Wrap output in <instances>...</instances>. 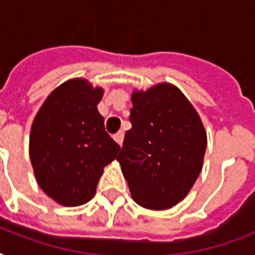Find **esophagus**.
Segmentation results:
<instances>
[{
  "label": "esophagus",
  "mask_w": 255,
  "mask_h": 255,
  "mask_svg": "<svg viewBox=\"0 0 255 255\" xmlns=\"http://www.w3.org/2000/svg\"><path fill=\"white\" fill-rule=\"evenodd\" d=\"M114 139H115L116 143L122 145V144H123V139H124V132L119 131L118 133H115V135H114Z\"/></svg>",
  "instance_id": "1"
}]
</instances>
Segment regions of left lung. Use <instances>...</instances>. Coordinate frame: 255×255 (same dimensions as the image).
<instances>
[{"label":"left lung","mask_w":255,"mask_h":255,"mask_svg":"<svg viewBox=\"0 0 255 255\" xmlns=\"http://www.w3.org/2000/svg\"><path fill=\"white\" fill-rule=\"evenodd\" d=\"M129 122L116 160L136 204L169 209L189 193L202 169L206 132L197 111L176 86L132 92Z\"/></svg>","instance_id":"1"}]
</instances>
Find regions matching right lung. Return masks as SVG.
I'll use <instances>...</instances> for the list:
<instances>
[{"instance_id":"right-lung-1","label":"right lung","mask_w":255,"mask_h":255,"mask_svg":"<svg viewBox=\"0 0 255 255\" xmlns=\"http://www.w3.org/2000/svg\"><path fill=\"white\" fill-rule=\"evenodd\" d=\"M103 88L75 78L54 90L34 118L29 155L35 180L55 202L79 206L96 192L103 168L120 145L98 111Z\"/></svg>"}]
</instances>
